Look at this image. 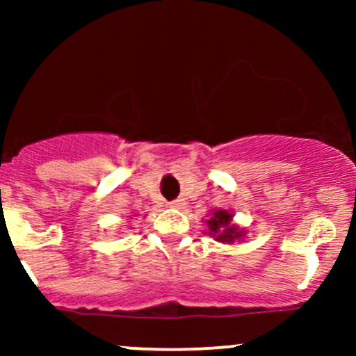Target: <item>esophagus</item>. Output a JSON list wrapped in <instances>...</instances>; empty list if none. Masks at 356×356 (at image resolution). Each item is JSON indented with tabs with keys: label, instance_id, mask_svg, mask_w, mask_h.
Listing matches in <instances>:
<instances>
[{
	"label": "esophagus",
	"instance_id": "34e87169",
	"mask_svg": "<svg viewBox=\"0 0 356 356\" xmlns=\"http://www.w3.org/2000/svg\"><path fill=\"white\" fill-rule=\"evenodd\" d=\"M168 207H170V208H177V210H182V208L186 207V201L182 200V198L174 200V201H170V203H168Z\"/></svg>",
	"mask_w": 356,
	"mask_h": 356
}]
</instances>
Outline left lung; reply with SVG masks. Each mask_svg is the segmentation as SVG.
<instances>
[{
  "label": "left lung",
  "instance_id": "left-lung-1",
  "mask_svg": "<svg viewBox=\"0 0 356 356\" xmlns=\"http://www.w3.org/2000/svg\"><path fill=\"white\" fill-rule=\"evenodd\" d=\"M232 218H234V213H231L229 210H222V208L211 210L210 217L204 220L207 222V234L224 245L243 241L248 234L246 229L239 227Z\"/></svg>",
  "mask_w": 356,
  "mask_h": 356
}]
</instances>
